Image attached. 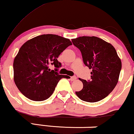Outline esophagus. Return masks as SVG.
<instances>
[{
    "instance_id": "1",
    "label": "esophagus",
    "mask_w": 134,
    "mask_h": 134,
    "mask_svg": "<svg viewBox=\"0 0 134 134\" xmlns=\"http://www.w3.org/2000/svg\"><path fill=\"white\" fill-rule=\"evenodd\" d=\"M77 79V77L76 76H72L70 77V81H76Z\"/></svg>"
}]
</instances>
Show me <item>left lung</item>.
<instances>
[{
	"label": "left lung",
	"instance_id": "8db88e82",
	"mask_svg": "<svg viewBox=\"0 0 134 134\" xmlns=\"http://www.w3.org/2000/svg\"><path fill=\"white\" fill-rule=\"evenodd\" d=\"M79 49L84 64L90 69L91 80L80 79L83 88L76 92L81 100L97 102L104 99L116 86L121 62L113 46L96 36H81L72 40Z\"/></svg>",
	"mask_w": 134,
	"mask_h": 134
}]
</instances>
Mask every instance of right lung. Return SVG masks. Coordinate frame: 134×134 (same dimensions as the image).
Here are the masks:
<instances>
[{"mask_svg":"<svg viewBox=\"0 0 134 134\" xmlns=\"http://www.w3.org/2000/svg\"><path fill=\"white\" fill-rule=\"evenodd\" d=\"M72 45L70 40L56 35H42L27 41L14 60V81L21 93L28 99L40 101L48 99L58 81L67 76L58 74L62 66L57 58ZM52 65L55 70L50 71Z\"/></svg>","mask_w":134,"mask_h":134,"instance_id":"right-lung-1","label":"right lung"}]
</instances>
